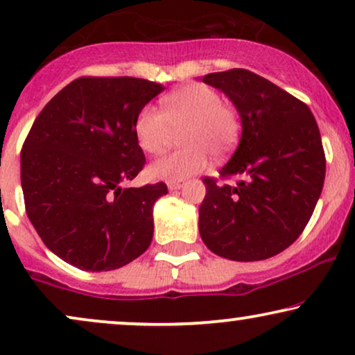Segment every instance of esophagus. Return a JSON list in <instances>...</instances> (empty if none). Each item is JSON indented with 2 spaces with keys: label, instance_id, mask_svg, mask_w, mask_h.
Wrapping results in <instances>:
<instances>
[{
  "label": "esophagus",
  "instance_id": "34e87169",
  "mask_svg": "<svg viewBox=\"0 0 355 355\" xmlns=\"http://www.w3.org/2000/svg\"><path fill=\"white\" fill-rule=\"evenodd\" d=\"M185 185V182L183 180H175V182H167V187L170 191H175V190H180Z\"/></svg>",
  "mask_w": 355,
  "mask_h": 355
}]
</instances>
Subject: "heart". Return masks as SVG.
Returning a JSON list of instances; mask_svg holds the SVG:
<instances>
[{
  "label": "heart",
  "mask_w": 355,
  "mask_h": 355,
  "mask_svg": "<svg viewBox=\"0 0 355 355\" xmlns=\"http://www.w3.org/2000/svg\"><path fill=\"white\" fill-rule=\"evenodd\" d=\"M180 134L182 150L150 164L149 175L159 180H185L203 172L208 154L221 157L239 137V118L223 98L206 85H188L162 100V113L146 106L134 121V134L142 150L159 155L167 149L173 132Z\"/></svg>",
  "instance_id": "b5f03b06"
}]
</instances>
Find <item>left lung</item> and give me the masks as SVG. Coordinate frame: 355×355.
Instances as JSON below:
<instances>
[{"mask_svg": "<svg viewBox=\"0 0 355 355\" xmlns=\"http://www.w3.org/2000/svg\"><path fill=\"white\" fill-rule=\"evenodd\" d=\"M203 82L239 113V146L219 175L244 180L231 187L205 178L200 236L219 257H273L298 239L320 200L326 159L316 119L304 103L254 71H216Z\"/></svg>", "mask_w": 355, "mask_h": 355, "instance_id": "obj_1", "label": "left lung"}]
</instances>
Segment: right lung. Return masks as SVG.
Listing matches in <instances>:
<instances>
[{"instance_id":"obj_1","label":"right lung","mask_w":355,"mask_h":355,"mask_svg":"<svg viewBox=\"0 0 355 355\" xmlns=\"http://www.w3.org/2000/svg\"><path fill=\"white\" fill-rule=\"evenodd\" d=\"M132 77H82L44 106L21 150L26 213L70 266L114 270L144 254L165 183L123 188L146 164L134 121L164 92Z\"/></svg>"}]
</instances>
